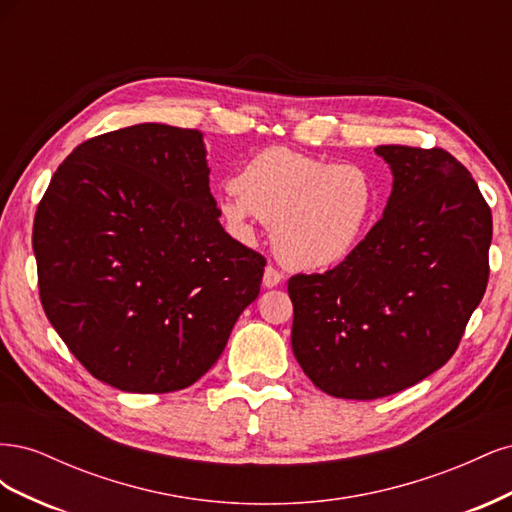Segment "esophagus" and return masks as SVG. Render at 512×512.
<instances>
[{"mask_svg":"<svg viewBox=\"0 0 512 512\" xmlns=\"http://www.w3.org/2000/svg\"><path fill=\"white\" fill-rule=\"evenodd\" d=\"M262 284H265V288H275L282 284V273L277 271L275 267H267L265 269V275H262Z\"/></svg>","mask_w":512,"mask_h":512,"instance_id":"esophagus-1","label":"esophagus"}]
</instances>
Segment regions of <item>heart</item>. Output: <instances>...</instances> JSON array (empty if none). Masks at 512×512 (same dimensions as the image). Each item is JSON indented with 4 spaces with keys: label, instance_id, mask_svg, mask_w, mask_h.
Masks as SVG:
<instances>
[{
    "label": "heart",
    "instance_id": "1",
    "mask_svg": "<svg viewBox=\"0 0 512 512\" xmlns=\"http://www.w3.org/2000/svg\"><path fill=\"white\" fill-rule=\"evenodd\" d=\"M376 185L365 168L329 164L288 147L247 160L220 200L226 226L243 241L254 220L273 228V250L286 267L324 271L342 265L371 228Z\"/></svg>",
    "mask_w": 512,
    "mask_h": 512
}]
</instances>
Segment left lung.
<instances>
[{
  "label": "left lung",
  "mask_w": 512,
  "mask_h": 512,
  "mask_svg": "<svg viewBox=\"0 0 512 512\" xmlns=\"http://www.w3.org/2000/svg\"><path fill=\"white\" fill-rule=\"evenodd\" d=\"M393 190L380 222L327 273L294 275L292 352L320 391L378 399L455 354L489 280L491 209L444 149L380 145Z\"/></svg>",
  "instance_id": "obj_1"
}]
</instances>
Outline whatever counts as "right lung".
I'll return each instance as SVG.
<instances>
[{
  "label": "right lung",
  "mask_w": 512,
  "mask_h": 512,
  "mask_svg": "<svg viewBox=\"0 0 512 512\" xmlns=\"http://www.w3.org/2000/svg\"><path fill=\"white\" fill-rule=\"evenodd\" d=\"M203 132L138 123L61 162L34 220L44 314L100 382L181 391L220 359L265 258L232 239Z\"/></svg>",
  "instance_id": "add662e5"
}]
</instances>
